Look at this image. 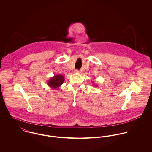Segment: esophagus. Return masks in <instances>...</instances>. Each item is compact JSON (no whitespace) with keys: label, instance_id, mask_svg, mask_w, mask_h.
<instances>
[{"label":"esophagus","instance_id":"34e87169","mask_svg":"<svg viewBox=\"0 0 152 152\" xmlns=\"http://www.w3.org/2000/svg\"><path fill=\"white\" fill-rule=\"evenodd\" d=\"M74 72H75V73H79V74H80V73H81V72H82V71H81V70L75 69V70H74Z\"/></svg>","mask_w":152,"mask_h":152}]
</instances>
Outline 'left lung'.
Masks as SVG:
<instances>
[{
  "instance_id": "8db88e82",
  "label": "left lung",
  "mask_w": 152,
  "mask_h": 152,
  "mask_svg": "<svg viewBox=\"0 0 152 152\" xmlns=\"http://www.w3.org/2000/svg\"><path fill=\"white\" fill-rule=\"evenodd\" d=\"M92 83H94V82H93ZM93 86H97V85H96V84H95H95H93Z\"/></svg>"
}]
</instances>
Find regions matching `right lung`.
<instances>
[{
	"instance_id": "obj_1",
	"label": "right lung",
	"mask_w": 152,
	"mask_h": 152,
	"mask_svg": "<svg viewBox=\"0 0 152 152\" xmlns=\"http://www.w3.org/2000/svg\"><path fill=\"white\" fill-rule=\"evenodd\" d=\"M64 77L61 74H57L50 78L47 82V86L52 89H58L64 81Z\"/></svg>"
}]
</instances>
